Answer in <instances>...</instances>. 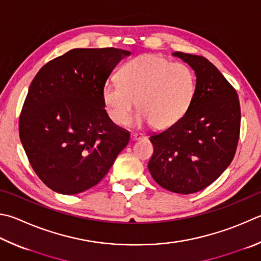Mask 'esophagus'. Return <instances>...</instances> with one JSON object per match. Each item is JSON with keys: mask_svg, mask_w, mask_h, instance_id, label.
<instances>
[{"mask_svg": "<svg viewBox=\"0 0 261 261\" xmlns=\"http://www.w3.org/2000/svg\"><path fill=\"white\" fill-rule=\"evenodd\" d=\"M130 138L132 141H136V140H140V139H144L145 136L141 135V134H131Z\"/></svg>", "mask_w": 261, "mask_h": 261, "instance_id": "34e87169", "label": "esophagus"}]
</instances>
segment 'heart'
Wrapping results in <instances>:
<instances>
[{
	"label": "heart",
	"mask_w": 261,
	"mask_h": 261,
	"mask_svg": "<svg viewBox=\"0 0 261 261\" xmlns=\"http://www.w3.org/2000/svg\"><path fill=\"white\" fill-rule=\"evenodd\" d=\"M118 79L102 88L103 105L117 125L126 124L137 102L138 124L167 129L186 114L195 94L191 68L156 55L130 60L121 68Z\"/></svg>",
	"instance_id": "obj_1"
}]
</instances>
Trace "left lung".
<instances>
[{"label":"left lung","mask_w":261,"mask_h":261,"mask_svg":"<svg viewBox=\"0 0 261 261\" xmlns=\"http://www.w3.org/2000/svg\"><path fill=\"white\" fill-rule=\"evenodd\" d=\"M196 75L193 101L180 120L149 139L148 162L160 186L192 194L209 186L229 167L240 137L241 108L235 89L204 57L173 52Z\"/></svg>","instance_id":"obj_1"}]
</instances>
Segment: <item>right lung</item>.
<instances>
[{"mask_svg": "<svg viewBox=\"0 0 261 261\" xmlns=\"http://www.w3.org/2000/svg\"><path fill=\"white\" fill-rule=\"evenodd\" d=\"M131 52L73 49L42 67L19 117V136L39 178L74 195L101 181L130 134L114 124L102 101L113 69Z\"/></svg>", "mask_w": 261, "mask_h": 261, "instance_id": "right-lung-1", "label": "right lung"}]
</instances>
